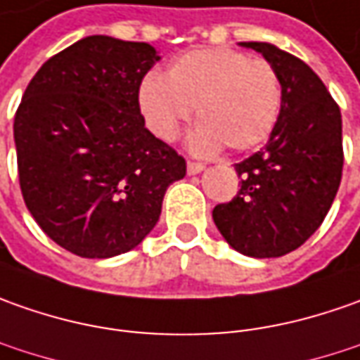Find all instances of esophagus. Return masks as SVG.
I'll return each mask as SVG.
<instances>
[{
  "instance_id": "obj_1",
  "label": "esophagus",
  "mask_w": 360,
  "mask_h": 360,
  "mask_svg": "<svg viewBox=\"0 0 360 360\" xmlns=\"http://www.w3.org/2000/svg\"><path fill=\"white\" fill-rule=\"evenodd\" d=\"M203 169V163H197V161H189V163H187V173H189V175H197V173H201Z\"/></svg>"
}]
</instances>
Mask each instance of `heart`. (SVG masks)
<instances>
[{"label": "heart", "mask_w": 360, "mask_h": 360, "mask_svg": "<svg viewBox=\"0 0 360 360\" xmlns=\"http://www.w3.org/2000/svg\"><path fill=\"white\" fill-rule=\"evenodd\" d=\"M281 81L275 68L241 51L205 47L171 61L161 75L139 85V109L149 131L173 141L197 107L201 121L189 135V149L215 153L223 143L247 151L265 143L281 113Z\"/></svg>", "instance_id": "b5f03b06"}]
</instances>
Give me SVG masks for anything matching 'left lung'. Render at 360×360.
Masks as SVG:
<instances>
[{
	"mask_svg": "<svg viewBox=\"0 0 360 360\" xmlns=\"http://www.w3.org/2000/svg\"><path fill=\"white\" fill-rule=\"evenodd\" d=\"M271 63L281 81V113L266 145L235 165L241 189L213 209L235 251L255 259L299 249L323 219L342 175L341 109L313 69L265 41H241Z\"/></svg>",
	"mask_w": 360,
	"mask_h": 360,
	"instance_id": "obj_1",
	"label": "left lung"
}]
</instances>
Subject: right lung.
<instances>
[{"mask_svg":"<svg viewBox=\"0 0 360 360\" xmlns=\"http://www.w3.org/2000/svg\"><path fill=\"white\" fill-rule=\"evenodd\" d=\"M153 45L83 37L33 75L13 121L19 185L44 233L69 253L109 259L153 231L185 159L145 127L137 94Z\"/></svg>","mask_w":360,"mask_h":360,"instance_id":"obj_1","label":"right lung"}]
</instances>
